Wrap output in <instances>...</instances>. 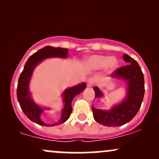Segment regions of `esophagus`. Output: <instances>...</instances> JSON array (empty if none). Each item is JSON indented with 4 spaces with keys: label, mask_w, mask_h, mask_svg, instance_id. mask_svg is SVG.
Here are the masks:
<instances>
[{
    "label": "esophagus",
    "mask_w": 159,
    "mask_h": 159,
    "mask_svg": "<svg viewBox=\"0 0 159 159\" xmlns=\"http://www.w3.org/2000/svg\"><path fill=\"white\" fill-rule=\"evenodd\" d=\"M94 84V79L93 78H89L88 80H87V86L88 87H91Z\"/></svg>",
    "instance_id": "obj_1"
}]
</instances>
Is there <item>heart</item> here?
Listing matches in <instances>:
<instances>
[{"label":"heart","instance_id":"obj_1","mask_svg":"<svg viewBox=\"0 0 159 159\" xmlns=\"http://www.w3.org/2000/svg\"><path fill=\"white\" fill-rule=\"evenodd\" d=\"M118 61L115 57L94 54L86 60V64L87 66L93 70H98L105 67L108 72H114L118 66Z\"/></svg>","mask_w":159,"mask_h":159}]
</instances>
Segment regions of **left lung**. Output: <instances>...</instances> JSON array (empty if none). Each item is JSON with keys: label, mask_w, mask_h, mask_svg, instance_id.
Wrapping results in <instances>:
<instances>
[{"label": "left lung", "mask_w": 159, "mask_h": 159, "mask_svg": "<svg viewBox=\"0 0 159 159\" xmlns=\"http://www.w3.org/2000/svg\"><path fill=\"white\" fill-rule=\"evenodd\" d=\"M123 60L126 66L116 69L111 75L115 79L124 80L127 85L126 96L121 102L110 110L97 109L92 105L93 117L96 122L109 127L121 126L131 121L140 110L144 96V78L140 66L133 58L125 54ZM95 98L104 96L97 87H94Z\"/></svg>", "instance_id": "left-lung-1"}]
</instances>
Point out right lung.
<instances>
[{
  "instance_id": "1",
  "label": "right lung",
  "mask_w": 159,
  "mask_h": 159,
  "mask_svg": "<svg viewBox=\"0 0 159 159\" xmlns=\"http://www.w3.org/2000/svg\"><path fill=\"white\" fill-rule=\"evenodd\" d=\"M67 56H68L67 48L45 46L32 54L25 63L18 81L17 98L24 114L34 123L45 126H55L65 123L72 114V102L75 96L83 92L87 87L86 84L83 82L72 87L66 89L62 94L64 106L62 110L60 120L53 124L45 123L42 120L41 114L45 110H48V108H43L40 107L33 100L31 97V93L29 90V84L31 79L33 72L36 66L41 63L43 60L52 57L66 58Z\"/></svg>"
}]
</instances>
